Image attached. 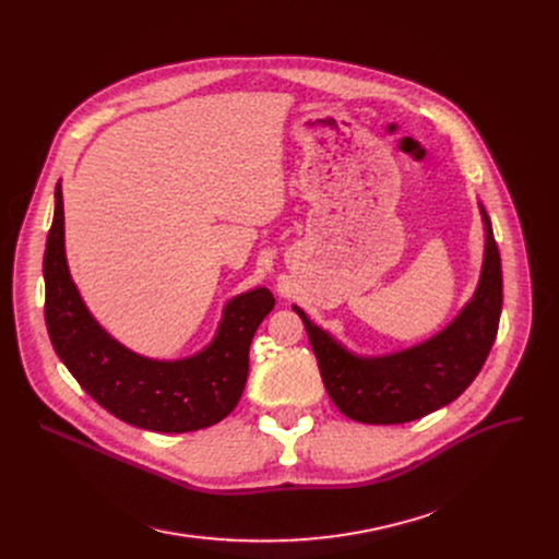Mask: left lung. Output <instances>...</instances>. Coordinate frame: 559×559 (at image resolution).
Here are the masks:
<instances>
[{
	"label": "left lung",
	"mask_w": 559,
	"mask_h": 559,
	"mask_svg": "<svg viewBox=\"0 0 559 559\" xmlns=\"http://www.w3.org/2000/svg\"><path fill=\"white\" fill-rule=\"evenodd\" d=\"M485 251L478 285L449 324L424 342L362 356L292 306L308 331L319 373L342 415L360 424H405L455 401L483 369L503 308L501 255L491 222L478 203Z\"/></svg>",
	"instance_id": "obj_1"
}]
</instances>
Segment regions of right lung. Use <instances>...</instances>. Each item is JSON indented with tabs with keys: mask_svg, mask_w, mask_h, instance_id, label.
<instances>
[{
	"mask_svg": "<svg viewBox=\"0 0 559 559\" xmlns=\"http://www.w3.org/2000/svg\"><path fill=\"white\" fill-rule=\"evenodd\" d=\"M45 321L56 356L110 415L154 432H190L222 421L238 405L249 344L276 304L267 287L235 295L222 308L213 340L192 356L158 360L115 340L87 310L66 255L61 181L43 260Z\"/></svg>",
	"mask_w": 559,
	"mask_h": 559,
	"instance_id": "right-lung-1",
	"label": "right lung"
}]
</instances>
